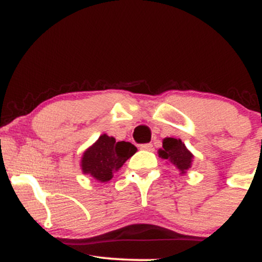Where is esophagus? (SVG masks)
Wrapping results in <instances>:
<instances>
[{
  "label": "esophagus",
  "instance_id": "34e87169",
  "mask_svg": "<svg viewBox=\"0 0 262 262\" xmlns=\"http://www.w3.org/2000/svg\"><path fill=\"white\" fill-rule=\"evenodd\" d=\"M140 149L141 150H148V151H152L154 150V146H152L151 143H148V144H141L140 145Z\"/></svg>",
  "mask_w": 262,
  "mask_h": 262
}]
</instances>
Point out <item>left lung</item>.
<instances>
[{"label":"left lung","instance_id":"1","mask_svg":"<svg viewBox=\"0 0 262 262\" xmlns=\"http://www.w3.org/2000/svg\"><path fill=\"white\" fill-rule=\"evenodd\" d=\"M159 156L175 165L181 173H186L193 161V155L188 151L181 139L175 138H165L162 140V149L159 150Z\"/></svg>","mask_w":262,"mask_h":262}]
</instances>
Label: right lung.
<instances>
[{"label":"right lung","instance_id":"add662e5","mask_svg":"<svg viewBox=\"0 0 262 262\" xmlns=\"http://www.w3.org/2000/svg\"><path fill=\"white\" fill-rule=\"evenodd\" d=\"M137 148L128 141H116L113 137L102 134L98 140L83 152L81 169L86 175L100 182H107L123 166Z\"/></svg>","mask_w":262,"mask_h":262}]
</instances>
